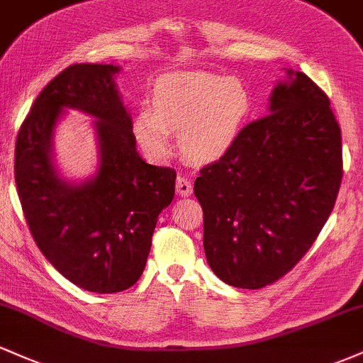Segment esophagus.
Masks as SVG:
<instances>
[{
    "instance_id": "esophagus-1",
    "label": "esophagus",
    "mask_w": 363,
    "mask_h": 363,
    "mask_svg": "<svg viewBox=\"0 0 363 363\" xmlns=\"http://www.w3.org/2000/svg\"><path fill=\"white\" fill-rule=\"evenodd\" d=\"M176 191L179 196H191L193 194V186H191V182L186 177L179 176L176 181Z\"/></svg>"
}]
</instances>
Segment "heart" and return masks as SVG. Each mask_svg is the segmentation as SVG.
<instances>
[{"label": "heart", "instance_id": "obj_1", "mask_svg": "<svg viewBox=\"0 0 363 363\" xmlns=\"http://www.w3.org/2000/svg\"><path fill=\"white\" fill-rule=\"evenodd\" d=\"M153 107H141L133 121L140 147L155 160L172 152V133L187 160L210 164L230 150L252 112L247 85L208 72L174 73L155 85Z\"/></svg>", "mask_w": 363, "mask_h": 363}]
</instances>
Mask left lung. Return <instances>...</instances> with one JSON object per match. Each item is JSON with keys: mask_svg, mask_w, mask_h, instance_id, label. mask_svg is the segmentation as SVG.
I'll use <instances>...</instances> for the list:
<instances>
[{"mask_svg": "<svg viewBox=\"0 0 363 363\" xmlns=\"http://www.w3.org/2000/svg\"><path fill=\"white\" fill-rule=\"evenodd\" d=\"M269 114L244 126L194 182L203 247L220 280L257 290L302 259L328 222L341 177V131L328 95L286 69Z\"/></svg>", "mask_w": 363, "mask_h": 363, "instance_id": "left-lung-1", "label": "left lung"}]
</instances>
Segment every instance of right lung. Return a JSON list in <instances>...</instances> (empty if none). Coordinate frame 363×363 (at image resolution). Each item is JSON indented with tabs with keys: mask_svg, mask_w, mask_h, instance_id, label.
I'll return each mask as SVG.
<instances>
[{
	"mask_svg": "<svg viewBox=\"0 0 363 363\" xmlns=\"http://www.w3.org/2000/svg\"><path fill=\"white\" fill-rule=\"evenodd\" d=\"M114 65H72L52 78L20 126L15 182L30 234L62 277L83 290L116 294L135 285L158 215L174 199L176 170L136 152L133 121L116 86ZM65 106L96 118L99 169L80 185L59 177L53 128Z\"/></svg>",
	"mask_w": 363,
	"mask_h": 363,
	"instance_id": "right-lung-1",
	"label": "right lung"
}]
</instances>
